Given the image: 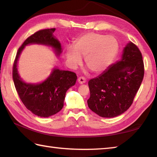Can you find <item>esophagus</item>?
I'll use <instances>...</instances> for the list:
<instances>
[{
    "label": "esophagus",
    "mask_w": 157,
    "mask_h": 157,
    "mask_svg": "<svg viewBox=\"0 0 157 157\" xmlns=\"http://www.w3.org/2000/svg\"><path fill=\"white\" fill-rule=\"evenodd\" d=\"M78 82L79 84H83L86 82V79H85L84 78H83V77H79V78L78 79Z\"/></svg>",
    "instance_id": "34e87169"
}]
</instances>
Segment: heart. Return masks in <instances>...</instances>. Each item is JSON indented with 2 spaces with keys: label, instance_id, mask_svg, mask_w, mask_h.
<instances>
[{
  "label": "heart",
  "instance_id": "b5f03b06",
  "mask_svg": "<svg viewBox=\"0 0 157 157\" xmlns=\"http://www.w3.org/2000/svg\"><path fill=\"white\" fill-rule=\"evenodd\" d=\"M118 51V43L111 36L90 32L79 37L66 51V57L72 67L80 64L84 58L86 65L94 74L106 71Z\"/></svg>",
  "mask_w": 157,
  "mask_h": 157
}]
</instances>
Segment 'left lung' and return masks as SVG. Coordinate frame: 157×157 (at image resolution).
<instances>
[{"mask_svg": "<svg viewBox=\"0 0 157 157\" xmlns=\"http://www.w3.org/2000/svg\"><path fill=\"white\" fill-rule=\"evenodd\" d=\"M144 74L141 52L134 43L129 42L119 61L88 82V107L102 117L121 115L132 104Z\"/></svg>", "mask_w": 157, "mask_h": 157, "instance_id": "obj_1", "label": "left lung"}]
</instances>
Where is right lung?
Here are the masks:
<instances>
[{
	"mask_svg": "<svg viewBox=\"0 0 157 157\" xmlns=\"http://www.w3.org/2000/svg\"><path fill=\"white\" fill-rule=\"evenodd\" d=\"M55 29H42L26 39L17 52L13 65V79L20 99L29 111L40 117H48L61 111L66 92L75 85L77 75L73 72L54 67L44 81L36 84L28 83L20 76L17 64L23 49L30 44L48 46L52 49L56 57H59L63 48L61 42L53 34Z\"/></svg>",
	"mask_w": 157,
	"mask_h": 157,
	"instance_id": "right-lung-1",
	"label": "right lung"
}]
</instances>
